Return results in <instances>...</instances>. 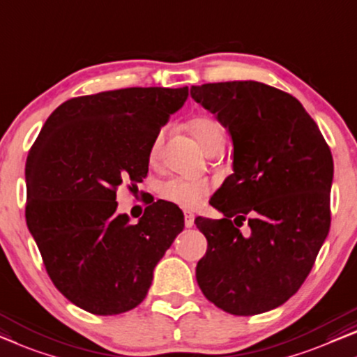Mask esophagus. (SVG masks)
I'll return each mask as SVG.
<instances>
[{
  "label": "esophagus",
  "instance_id": "obj_1",
  "mask_svg": "<svg viewBox=\"0 0 357 357\" xmlns=\"http://www.w3.org/2000/svg\"><path fill=\"white\" fill-rule=\"evenodd\" d=\"M183 215H185V227H187V229H191V227L195 225V214L190 213V211H185Z\"/></svg>",
  "mask_w": 357,
  "mask_h": 357
}]
</instances>
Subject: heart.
<instances>
[{"label": "heart", "instance_id": "heart-1", "mask_svg": "<svg viewBox=\"0 0 357 357\" xmlns=\"http://www.w3.org/2000/svg\"><path fill=\"white\" fill-rule=\"evenodd\" d=\"M188 127L204 151H208L213 144L224 142V137H225L224 127H222L220 123L213 117L198 116L191 119ZM164 138H166V130L162 128V130L154 137L151 146H149V162L151 164L158 161ZM211 190H213V185H211L209 180L175 177L162 183L161 195L167 201H172V203L182 206V208L190 209V208H195V206H198L201 201L211 193Z\"/></svg>", "mask_w": 357, "mask_h": 357}]
</instances>
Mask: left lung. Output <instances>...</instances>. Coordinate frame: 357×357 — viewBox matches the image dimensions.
Returning a JSON list of instances; mask_svg holds the SVG:
<instances>
[{
  "instance_id": "left-lung-1",
  "label": "left lung",
  "mask_w": 357,
  "mask_h": 357,
  "mask_svg": "<svg viewBox=\"0 0 357 357\" xmlns=\"http://www.w3.org/2000/svg\"><path fill=\"white\" fill-rule=\"evenodd\" d=\"M191 98L234 142V174L211 198L224 219H195L208 240L196 280L222 311H271L299 290L328 235L332 153L301 102L271 85L206 84Z\"/></svg>"
}]
</instances>
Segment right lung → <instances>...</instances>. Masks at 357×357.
Masks as SVG:
<instances>
[{"label":"right lung","mask_w":357,"mask_h":357,"mask_svg":"<svg viewBox=\"0 0 357 357\" xmlns=\"http://www.w3.org/2000/svg\"><path fill=\"white\" fill-rule=\"evenodd\" d=\"M188 86H132L70 98L56 107L25 162V220L54 287L86 312L114 316L140 304L153 271L183 230L167 203L138 224L116 214V193L146 177L149 146Z\"/></svg>","instance_id":"obj_1"}]
</instances>
